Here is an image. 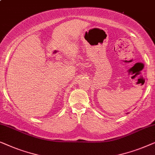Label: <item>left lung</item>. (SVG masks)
Segmentation results:
<instances>
[{"mask_svg":"<svg viewBox=\"0 0 155 155\" xmlns=\"http://www.w3.org/2000/svg\"><path fill=\"white\" fill-rule=\"evenodd\" d=\"M126 114H128V113H126Z\"/></svg>","mask_w":155,"mask_h":155,"instance_id":"8db88e82","label":"left lung"}]
</instances>
